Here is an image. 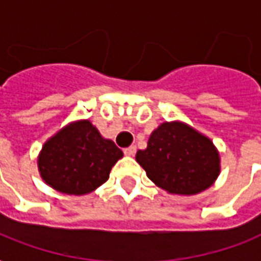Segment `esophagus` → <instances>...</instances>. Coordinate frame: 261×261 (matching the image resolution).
Instances as JSON below:
<instances>
[{"label": "esophagus", "instance_id": "34e87169", "mask_svg": "<svg viewBox=\"0 0 261 261\" xmlns=\"http://www.w3.org/2000/svg\"><path fill=\"white\" fill-rule=\"evenodd\" d=\"M136 151H137L136 147H134V145H131V147H128V148L124 149V154L127 156H133L134 154H136Z\"/></svg>", "mask_w": 261, "mask_h": 261}]
</instances>
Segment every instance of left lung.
Segmentation results:
<instances>
[{
  "instance_id": "left-lung-1",
  "label": "left lung",
  "mask_w": 261,
  "mask_h": 261,
  "mask_svg": "<svg viewBox=\"0 0 261 261\" xmlns=\"http://www.w3.org/2000/svg\"><path fill=\"white\" fill-rule=\"evenodd\" d=\"M136 160L156 187L172 195L199 194L220 174L219 151L212 140L182 121L158 125Z\"/></svg>"
}]
</instances>
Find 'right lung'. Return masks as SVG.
Returning a JSON list of instances; mask_svg holds the SVG:
<instances>
[{
	"instance_id": "1",
	"label": "right lung",
	"mask_w": 261,
	"mask_h": 261,
	"mask_svg": "<svg viewBox=\"0 0 261 261\" xmlns=\"http://www.w3.org/2000/svg\"><path fill=\"white\" fill-rule=\"evenodd\" d=\"M123 151L101 137L89 121L65 125L42 145L38 169L42 179L66 195H86L103 185Z\"/></svg>"
}]
</instances>
